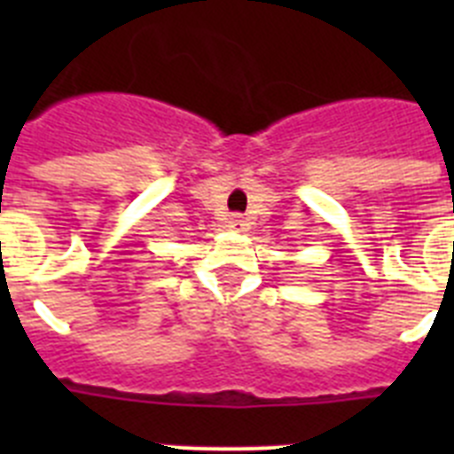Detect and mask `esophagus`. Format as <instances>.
I'll use <instances>...</instances> for the list:
<instances>
[{"instance_id":"esophagus-1","label":"esophagus","mask_w":454,"mask_h":454,"mask_svg":"<svg viewBox=\"0 0 454 454\" xmlns=\"http://www.w3.org/2000/svg\"><path fill=\"white\" fill-rule=\"evenodd\" d=\"M230 227H231V230H243V227H246V218H243V215H239V214H234L230 218Z\"/></svg>"}]
</instances>
